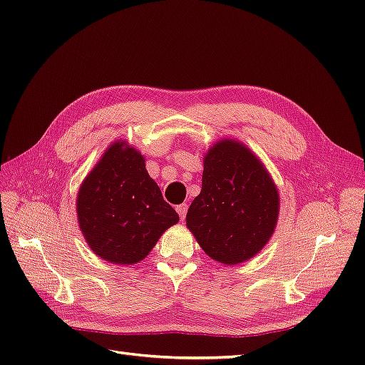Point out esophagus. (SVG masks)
Wrapping results in <instances>:
<instances>
[{
    "label": "esophagus",
    "mask_w": 365,
    "mask_h": 365,
    "mask_svg": "<svg viewBox=\"0 0 365 365\" xmlns=\"http://www.w3.org/2000/svg\"><path fill=\"white\" fill-rule=\"evenodd\" d=\"M176 212H178L181 220H184V219H185V215H187V204L176 205Z\"/></svg>",
    "instance_id": "34e87169"
}]
</instances>
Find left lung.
<instances>
[{"label": "left lung", "mask_w": 365, "mask_h": 365, "mask_svg": "<svg viewBox=\"0 0 365 365\" xmlns=\"http://www.w3.org/2000/svg\"><path fill=\"white\" fill-rule=\"evenodd\" d=\"M277 216V189L250 149L222 140L208 150L202 189L185 222L210 257L225 264L254 257L269 240Z\"/></svg>", "instance_id": "left-lung-1"}]
</instances>
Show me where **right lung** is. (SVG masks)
Wrapping results in <instances>:
<instances>
[{"label": "right lung", "instance_id": "obj_1", "mask_svg": "<svg viewBox=\"0 0 365 365\" xmlns=\"http://www.w3.org/2000/svg\"><path fill=\"white\" fill-rule=\"evenodd\" d=\"M109 148L83 181L77 216L91 250L102 259L132 264L145 259L158 237L180 220L135 149Z\"/></svg>", "mask_w": 365, "mask_h": 365}]
</instances>
